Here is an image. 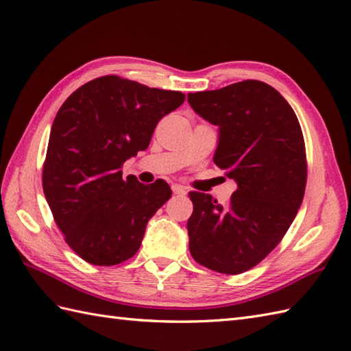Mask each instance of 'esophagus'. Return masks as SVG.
<instances>
[{
    "mask_svg": "<svg viewBox=\"0 0 351 351\" xmlns=\"http://www.w3.org/2000/svg\"><path fill=\"white\" fill-rule=\"evenodd\" d=\"M172 191L175 193V194H178V195H185L186 194V189L185 186H182V185H172Z\"/></svg>",
    "mask_w": 351,
    "mask_h": 351,
    "instance_id": "34e87169",
    "label": "esophagus"
}]
</instances>
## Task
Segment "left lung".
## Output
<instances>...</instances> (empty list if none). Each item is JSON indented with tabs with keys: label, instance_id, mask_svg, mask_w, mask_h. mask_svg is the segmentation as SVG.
Returning a JSON list of instances; mask_svg holds the SVG:
<instances>
[{
	"label": "left lung",
	"instance_id": "1",
	"mask_svg": "<svg viewBox=\"0 0 351 351\" xmlns=\"http://www.w3.org/2000/svg\"><path fill=\"white\" fill-rule=\"evenodd\" d=\"M189 103L218 125L214 162L238 184L226 205L190 191V252L210 271L242 274L278 245L304 200L302 130L286 99L260 80L189 94Z\"/></svg>",
	"mask_w": 351,
	"mask_h": 351
}]
</instances>
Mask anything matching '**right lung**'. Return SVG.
<instances>
[{
  "mask_svg": "<svg viewBox=\"0 0 351 351\" xmlns=\"http://www.w3.org/2000/svg\"><path fill=\"white\" fill-rule=\"evenodd\" d=\"M185 94L101 76L77 88L53 119L43 191L69 247L85 262L113 266L132 258L151 217L172 190L122 178V165L149 146L158 121Z\"/></svg>",
  "mask_w": 351,
  "mask_h": 351,
  "instance_id": "obj_1",
  "label": "right lung"
}]
</instances>
